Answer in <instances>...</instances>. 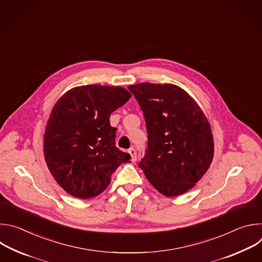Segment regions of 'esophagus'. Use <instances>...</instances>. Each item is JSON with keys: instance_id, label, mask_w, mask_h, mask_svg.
Here are the masks:
<instances>
[{"instance_id": "esophagus-1", "label": "esophagus", "mask_w": 262, "mask_h": 262, "mask_svg": "<svg viewBox=\"0 0 262 262\" xmlns=\"http://www.w3.org/2000/svg\"><path fill=\"white\" fill-rule=\"evenodd\" d=\"M128 154L132 157V161L136 162L137 161V151H136V149L135 148H130L129 150H128Z\"/></svg>"}]
</instances>
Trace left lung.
I'll use <instances>...</instances> for the list:
<instances>
[{
	"label": "left lung",
	"instance_id": "obj_1",
	"mask_svg": "<svg viewBox=\"0 0 262 262\" xmlns=\"http://www.w3.org/2000/svg\"><path fill=\"white\" fill-rule=\"evenodd\" d=\"M128 90L140 104L148 134L139 167L163 195L188 192L213 158L212 134L202 110L175 85L141 83Z\"/></svg>",
	"mask_w": 262,
	"mask_h": 262
}]
</instances>
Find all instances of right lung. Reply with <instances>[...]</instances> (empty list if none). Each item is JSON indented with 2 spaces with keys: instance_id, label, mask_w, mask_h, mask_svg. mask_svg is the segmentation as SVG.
Returning <instances> with one entry per match:
<instances>
[{
  "instance_id": "add662e5",
  "label": "right lung",
  "mask_w": 262,
  "mask_h": 262,
  "mask_svg": "<svg viewBox=\"0 0 262 262\" xmlns=\"http://www.w3.org/2000/svg\"><path fill=\"white\" fill-rule=\"evenodd\" d=\"M132 94L121 87L87 85L66 92L54 106L45 133V157L56 181L73 197L103 192L130 156L116 147L110 115Z\"/></svg>"
}]
</instances>
